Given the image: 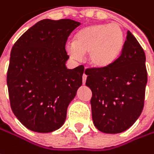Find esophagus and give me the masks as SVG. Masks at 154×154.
Segmentation results:
<instances>
[{"label": "esophagus", "instance_id": "34e87169", "mask_svg": "<svg viewBox=\"0 0 154 154\" xmlns=\"http://www.w3.org/2000/svg\"><path fill=\"white\" fill-rule=\"evenodd\" d=\"M86 78H87V76H86V74H85V73H84V74H83V84H84V85L85 84Z\"/></svg>", "mask_w": 154, "mask_h": 154}]
</instances>
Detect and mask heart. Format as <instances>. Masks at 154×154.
<instances>
[{
	"instance_id": "obj_1",
	"label": "heart",
	"mask_w": 154,
	"mask_h": 154,
	"mask_svg": "<svg viewBox=\"0 0 154 154\" xmlns=\"http://www.w3.org/2000/svg\"><path fill=\"white\" fill-rule=\"evenodd\" d=\"M125 44L123 30L118 24L94 23L80 29L73 44L66 46L67 54L79 60L81 54H88V61L95 69L111 66L119 58Z\"/></svg>"
}]
</instances>
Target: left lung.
<instances>
[{
  "instance_id": "left-lung-1",
  "label": "left lung",
  "mask_w": 154,
  "mask_h": 154,
  "mask_svg": "<svg viewBox=\"0 0 154 154\" xmlns=\"http://www.w3.org/2000/svg\"><path fill=\"white\" fill-rule=\"evenodd\" d=\"M85 85L92 92L94 126L104 133L128 130L141 115L145 104L147 71L146 54L128 32L119 58L108 68L85 69Z\"/></svg>"
}]
</instances>
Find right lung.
<instances>
[{"label": "right lung", "mask_w": 154, "mask_h": 154, "mask_svg": "<svg viewBox=\"0 0 154 154\" xmlns=\"http://www.w3.org/2000/svg\"><path fill=\"white\" fill-rule=\"evenodd\" d=\"M79 25L71 19H44L12 47L7 72L10 106L32 131L52 132L62 127L68 106L82 85L84 66H65L66 42Z\"/></svg>", "instance_id": "right-lung-1"}]
</instances>
